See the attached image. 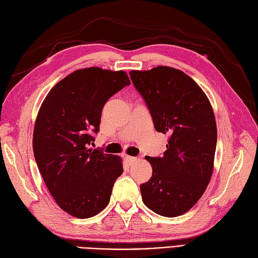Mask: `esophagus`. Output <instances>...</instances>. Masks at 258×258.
Segmentation results:
<instances>
[{"instance_id":"esophagus-1","label":"esophagus","mask_w":258,"mask_h":258,"mask_svg":"<svg viewBox=\"0 0 258 258\" xmlns=\"http://www.w3.org/2000/svg\"><path fill=\"white\" fill-rule=\"evenodd\" d=\"M135 161H136L135 157H132V156H125V162L127 163V165H133Z\"/></svg>"}]
</instances>
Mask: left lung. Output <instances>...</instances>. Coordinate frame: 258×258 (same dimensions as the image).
Returning <instances> with one entry per match:
<instances>
[{
	"label": "left lung",
	"instance_id": "8db88e82",
	"mask_svg": "<svg viewBox=\"0 0 258 258\" xmlns=\"http://www.w3.org/2000/svg\"><path fill=\"white\" fill-rule=\"evenodd\" d=\"M130 76L155 130L169 136L162 156L145 157L153 173L141 184L142 200L158 215L179 216L196 204L212 177L217 128L211 103L195 81L176 69L131 71Z\"/></svg>",
	"mask_w": 258,
	"mask_h": 258
}]
</instances>
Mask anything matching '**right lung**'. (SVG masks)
I'll return each mask as SVG.
<instances>
[{
    "label": "right lung",
    "instance_id": "right-lung-1",
    "mask_svg": "<svg viewBox=\"0 0 258 258\" xmlns=\"http://www.w3.org/2000/svg\"><path fill=\"white\" fill-rule=\"evenodd\" d=\"M130 84L124 71L78 70L48 92L38 111L33 133L37 167L57 205L74 217L102 212L123 173L118 156L89 145L100 132L103 106Z\"/></svg>",
    "mask_w": 258,
    "mask_h": 258
}]
</instances>
